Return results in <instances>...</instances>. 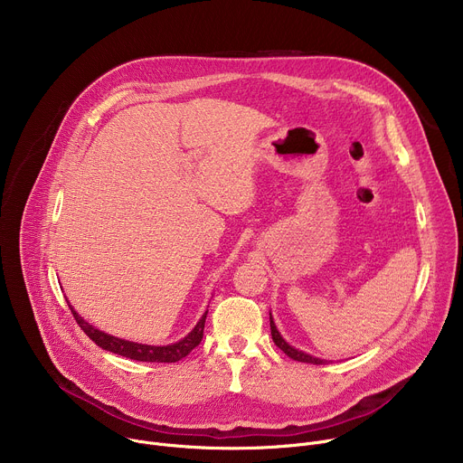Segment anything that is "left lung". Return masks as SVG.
<instances>
[{
  "instance_id": "8db88e82",
  "label": "left lung",
  "mask_w": 463,
  "mask_h": 463,
  "mask_svg": "<svg viewBox=\"0 0 463 463\" xmlns=\"http://www.w3.org/2000/svg\"><path fill=\"white\" fill-rule=\"evenodd\" d=\"M269 324H271V335H273L275 345H277L286 355H289L291 359H295V361H298V363H311V364H327V363H329V361H326V359H318V357L309 355V354H306V352H302V350H297V348H293L289 343H286V339L280 335V332L277 329V324H275V320H273L271 311H269Z\"/></svg>"
}]
</instances>
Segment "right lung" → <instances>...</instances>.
<instances>
[{
	"label": "right lung",
	"mask_w": 463,
	"mask_h": 463,
	"mask_svg": "<svg viewBox=\"0 0 463 463\" xmlns=\"http://www.w3.org/2000/svg\"><path fill=\"white\" fill-rule=\"evenodd\" d=\"M70 304V302H68ZM70 309L77 320V324L84 329V334L102 350L113 352L117 355L134 359V361H143V363H177L179 359L186 357L197 345L202 343L203 339V327H205V318L209 309L203 313V317L197 320V324L194 326L192 332L188 335H184L181 341L166 345V346H152V345H141V343H134V341H126V339H118L115 335L104 334L100 329H97L93 324H90L88 320H84L75 307L70 304Z\"/></svg>",
	"instance_id": "1"
}]
</instances>
